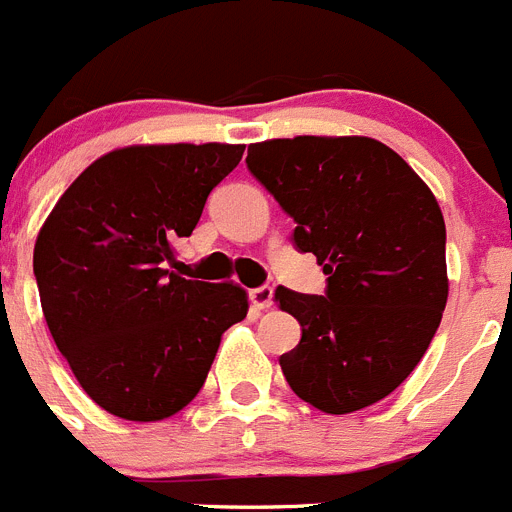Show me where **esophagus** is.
<instances>
[{
  "label": "esophagus",
  "mask_w": 512,
  "mask_h": 512,
  "mask_svg": "<svg viewBox=\"0 0 512 512\" xmlns=\"http://www.w3.org/2000/svg\"><path fill=\"white\" fill-rule=\"evenodd\" d=\"M248 297H251L253 307H259V310H269L271 302H274V289L271 287H256L248 292Z\"/></svg>",
  "instance_id": "34e87169"
}]
</instances>
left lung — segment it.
Segmentation results:
<instances>
[{"label":"left lung","mask_w":512,"mask_h":512,"mask_svg":"<svg viewBox=\"0 0 512 512\" xmlns=\"http://www.w3.org/2000/svg\"><path fill=\"white\" fill-rule=\"evenodd\" d=\"M251 171L297 223L292 241L328 274L325 295L277 287L302 325L279 356L300 400L369 408L410 377L449 297L446 225L425 182L374 138L297 135L248 146Z\"/></svg>","instance_id":"left-lung-1"}]
</instances>
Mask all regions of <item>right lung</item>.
I'll list each match as a JSON object with an SVG mask.
<instances>
[{
  "instance_id": "obj_1",
  "label": "right lung",
  "mask_w": 512,
  "mask_h": 512,
  "mask_svg": "<svg viewBox=\"0 0 512 512\" xmlns=\"http://www.w3.org/2000/svg\"><path fill=\"white\" fill-rule=\"evenodd\" d=\"M243 146L117 148L63 192L33 253L45 323L99 408L151 423L187 408L248 312L233 282L184 279L174 243L200 223Z\"/></svg>"
}]
</instances>
